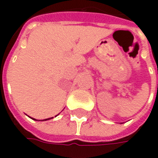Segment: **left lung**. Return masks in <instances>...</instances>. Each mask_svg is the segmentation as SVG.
<instances>
[{"label":"left lung","mask_w":158,"mask_h":158,"mask_svg":"<svg viewBox=\"0 0 158 158\" xmlns=\"http://www.w3.org/2000/svg\"><path fill=\"white\" fill-rule=\"evenodd\" d=\"M32 119H34V118H32ZM34 120H35V119H34Z\"/></svg>","instance_id":"8db88e82"}]
</instances>
